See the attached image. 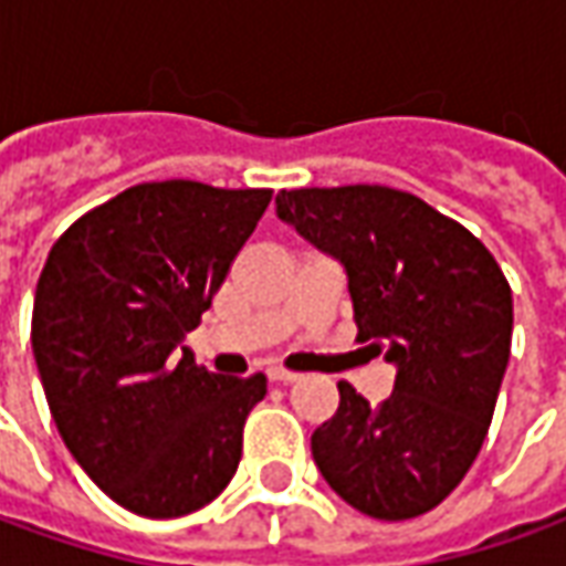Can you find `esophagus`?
I'll return each mask as SVG.
<instances>
[{
	"label": "esophagus",
	"instance_id": "esophagus-1",
	"mask_svg": "<svg viewBox=\"0 0 566 566\" xmlns=\"http://www.w3.org/2000/svg\"><path fill=\"white\" fill-rule=\"evenodd\" d=\"M266 375L272 384H294V380L300 378V375H294V371H284V368H269Z\"/></svg>",
	"mask_w": 566,
	"mask_h": 566
}]
</instances>
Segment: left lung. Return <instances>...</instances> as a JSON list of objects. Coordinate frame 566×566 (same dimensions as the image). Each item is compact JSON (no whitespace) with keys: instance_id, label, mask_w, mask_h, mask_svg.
<instances>
[{"instance_id":"8db88e82","label":"left lung","mask_w":566,"mask_h":566,"mask_svg":"<svg viewBox=\"0 0 566 566\" xmlns=\"http://www.w3.org/2000/svg\"><path fill=\"white\" fill-rule=\"evenodd\" d=\"M275 213L347 272L359 340L396 368L371 406L347 380L315 428L334 493L378 521L437 509L474 464L511 356V287L474 234L409 191L294 188Z\"/></svg>"}]
</instances>
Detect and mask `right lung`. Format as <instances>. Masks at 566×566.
Wrapping results in <instances>:
<instances>
[{
	"label": "right lung",
	"mask_w": 566,
	"mask_h": 566,
	"mask_svg": "<svg viewBox=\"0 0 566 566\" xmlns=\"http://www.w3.org/2000/svg\"><path fill=\"white\" fill-rule=\"evenodd\" d=\"M269 201V188L145 182L49 251L30 334L42 390L76 464L133 514H191L238 471L266 378L198 368L186 334Z\"/></svg>",
	"instance_id": "1"
}]
</instances>
